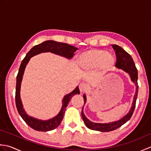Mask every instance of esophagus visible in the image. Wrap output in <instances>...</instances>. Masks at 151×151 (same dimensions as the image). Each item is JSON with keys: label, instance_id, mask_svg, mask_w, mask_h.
<instances>
[{"label": "esophagus", "instance_id": "1", "mask_svg": "<svg viewBox=\"0 0 151 151\" xmlns=\"http://www.w3.org/2000/svg\"><path fill=\"white\" fill-rule=\"evenodd\" d=\"M79 89H80V91L82 93H84L85 91H86V90L88 89V87L84 83H81L79 86Z\"/></svg>", "mask_w": 151, "mask_h": 151}]
</instances>
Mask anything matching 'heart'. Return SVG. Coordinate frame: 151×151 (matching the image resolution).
I'll return each instance as SVG.
<instances>
[{
	"mask_svg": "<svg viewBox=\"0 0 151 151\" xmlns=\"http://www.w3.org/2000/svg\"><path fill=\"white\" fill-rule=\"evenodd\" d=\"M79 63L83 68L93 69L101 66L106 70H111L115 64L114 57L108 51L91 49L82 52L79 56Z\"/></svg>",
	"mask_w": 151,
	"mask_h": 151,
	"instance_id": "1",
	"label": "heart"
}]
</instances>
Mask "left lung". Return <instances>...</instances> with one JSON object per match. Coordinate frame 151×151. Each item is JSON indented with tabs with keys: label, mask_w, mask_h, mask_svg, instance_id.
Wrapping results in <instances>:
<instances>
[{
	"label": "left lung",
	"mask_w": 151,
	"mask_h": 151,
	"mask_svg": "<svg viewBox=\"0 0 151 151\" xmlns=\"http://www.w3.org/2000/svg\"><path fill=\"white\" fill-rule=\"evenodd\" d=\"M112 47L114 49L115 52V56H116V63H115V67L118 69H121L124 70L125 72L129 74L130 76L131 81H132L136 86V93L134 95L132 107L129 113H128L125 116L121 118L120 120L111 122V123H96L89 121L88 118H86L85 115L83 111V108L82 110V119L84 120L86 126L88 129L93 130L100 131V132H110V131L118 129L122 125L126 123L132 117L134 113V109L136 107V99L137 97V93H138V85H137V70L136 67L135 63L134 62L132 58L131 57L130 54L127 52L123 48L117 45H111ZM84 104L86 102V97L84 94Z\"/></svg>",
	"instance_id": "obj_1"
}]
</instances>
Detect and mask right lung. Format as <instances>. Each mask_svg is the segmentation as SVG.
<instances>
[{
    "mask_svg": "<svg viewBox=\"0 0 151 151\" xmlns=\"http://www.w3.org/2000/svg\"><path fill=\"white\" fill-rule=\"evenodd\" d=\"M77 49V48L72 45H70L67 43L57 42V41L52 40H48L44 41V42L39 45H37L32 48L29 52L27 54V55L24 57L23 60L22 61L17 76V81H16L15 104L19 115H21L22 119L26 122V123L28 126L30 127L32 129H34L35 130L41 131V132H47V131H50L55 129L56 128L59 126L61 123V121H62L65 109L67 105H68L70 100L73 97V96L76 94H80V91L79 88L77 86L71 93L66 95L63 97L62 100V109H61L59 114L56 117L49 120L43 121L29 116L28 114H27L23 109L20 97L21 84L22 79V76H23L24 72L25 67H26L27 63L29 62V60L32 57L36 56L37 54H39L41 52H50L52 53L58 54V55L65 57L67 59H70L74 56V54H75L74 52Z\"/></svg>",
    "mask_w": 151,
    "mask_h": 151,
    "instance_id": "add662e5",
    "label": "right lung"
}]
</instances>
